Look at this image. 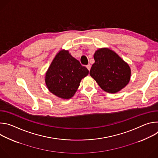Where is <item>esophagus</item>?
I'll return each instance as SVG.
<instances>
[{
    "instance_id": "esophagus-1",
    "label": "esophagus",
    "mask_w": 158,
    "mask_h": 158,
    "mask_svg": "<svg viewBox=\"0 0 158 158\" xmlns=\"http://www.w3.org/2000/svg\"><path fill=\"white\" fill-rule=\"evenodd\" d=\"M91 65H90V64H88V65H86V67H87V69L89 70V71H90V69H91Z\"/></svg>"
}]
</instances>
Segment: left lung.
Masks as SVG:
<instances>
[{"label":"left lung","mask_w":158,"mask_h":158,"mask_svg":"<svg viewBox=\"0 0 158 158\" xmlns=\"http://www.w3.org/2000/svg\"><path fill=\"white\" fill-rule=\"evenodd\" d=\"M94 59L89 74L104 91L118 93L129 83L130 67L115 52L108 48L99 49Z\"/></svg>","instance_id":"1"}]
</instances>
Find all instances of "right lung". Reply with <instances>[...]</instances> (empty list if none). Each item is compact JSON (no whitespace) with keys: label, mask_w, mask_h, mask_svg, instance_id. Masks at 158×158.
<instances>
[{"label":"right lung","mask_w":158,"mask_h":158,"mask_svg":"<svg viewBox=\"0 0 158 158\" xmlns=\"http://www.w3.org/2000/svg\"><path fill=\"white\" fill-rule=\"evenodd\" d=\"M88 74V69L68 51L61 50L51 64L45 82L51 93L60 98L68 99L75 94L81 79Z\"/></svg>","instance_id":"add662e5"}]
</instances>
